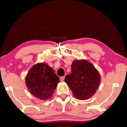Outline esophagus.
<instances>
[{
	"label": "esophagus",
	"mask_w": 127,
	"mask_h": 127,
	"mask_svg": "<svg viewBox=\"0 0 127 127\" xmlns=\"http://www.w3.org/2000/svg\"><path fill=\"white\" fill-rule=\"evenodd\" d=\"M64 79H65V76H63V77H60V80L62 81V82H63V81L64 80Z\"/></svg>",
	"instance_id": "1"
}]
</instances>
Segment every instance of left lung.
<instances>
[{
	"label": "left lung",
	"mask_w": 127,
	"mask_h": 127,
	"mask_svg": "<svg viewBox=\"0 0 127 127\" xmlns=\"http://www.w3.org/2000/svg\"><path fill=\"white\" fill-rule=\"evenodd\" d=\"M65 82L77 99L86 100L96 92L100 76L96 68L86 60H76L71 64V73L65 77Z\"/></svg>",
	"instance_id": "left-lung-1"
}]
</instances>
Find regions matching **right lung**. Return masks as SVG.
<instances>
[{
    "label": "right lung",
    "mask_w": 127,
    "mask_h": 127,
    "mask_svg": "<svg viewBox=\"0 0 127 127\" xmlns=\"http://www.w3.org/2000/svg\"><path fill=\"white\" fill-rule=\"evenodd\" d=\"M59 82V76L55 74L53 68L43 63L33 65L25 78L30 94L44 100L51 98Z\"/></svg>",
    "instance_id": "1"
}]
</instances>
